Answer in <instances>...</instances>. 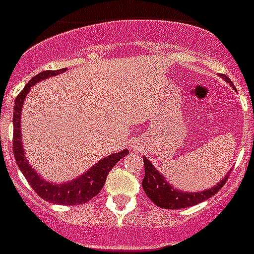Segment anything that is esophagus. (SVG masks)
Masks as SVG:
<instances>
[{
  "instance_id": "esophagus-1",
  "label": "esophagus",
  "mask_w": 254,
  "mask_h": 254,
  "mask_svg": "<svg viewBox=\"0 0 254 254\" xmlns=\"http://www.w3.org/2000/svg\"><path fill=\"white\" fill-rule=\"evenodd\" d=\"M134 148V150H135V148H137V146H135V144H133V146H131Z\"/></svg>"
}]
</instances>
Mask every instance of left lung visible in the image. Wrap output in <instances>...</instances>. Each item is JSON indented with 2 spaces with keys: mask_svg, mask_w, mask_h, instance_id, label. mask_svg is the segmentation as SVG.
Instances as JSON below:
<instances>
[{
  "mask_svg": "<svg viewBox=\"0 0 254 254\" xmlns=\"http://www.w3.org/2000/svg\"><path fill=\"white\" fill-rule=\"evenodd\" d=\"M222 77L224 78V81L232 83L226 75H222ZM143 161H144V179H143L141 186L146 191L147 197L161 209H184V207L198 204L211 196H214L229 179V174H226L219 183L207 190L190 193V191L174 189L166 180V177L151 164L150 160L143 157Z\"/></svg>",
  "mask_w": 254,
  "mask_h": 254,
  "instance_id": "1",
  "label": "left lung"
}]
</instances>
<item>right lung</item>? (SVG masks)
I'll list each match as a JSON object with an SVG mask.
<instances>
[{"label": "right lung", "instance_id": "right-lung-1", "mask_svg": "<svg viewBox=\"0 0 254 254\" xmlns=\"http://www.w3.org/2000/svg\"><path fill=\"white\" fill-rule=\"evenodd\" d=\"M67 68L54 71H43L37 74L34 78H31L28 84L22 88L19 93L15 104H14V117H12V124H14V138H12V148H14V157L18 164L19 170L22 171L24 177L28 180V183L35 193L41 198H44L50 203L56 204H67V206H74V204H83L93 198L100 193L103 186L106 183L110 170L117 164V161L123 159L124 156L128 154V150H123L119 153L110 154L107 157L101 159L98 163H95L93 167L77 176L71 182L65 183H50L44 177H41L37 171L31 167L28 160L25 157L24 147H22V137H21V113H22V104L25 101V97L30 93L32 85L43 81L45 78H50L53 75H58Z\"/></svg>", "mask_w": 254, "mask_h": 254}]
</instances>
